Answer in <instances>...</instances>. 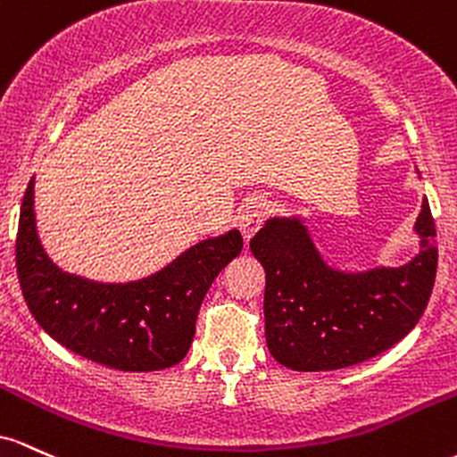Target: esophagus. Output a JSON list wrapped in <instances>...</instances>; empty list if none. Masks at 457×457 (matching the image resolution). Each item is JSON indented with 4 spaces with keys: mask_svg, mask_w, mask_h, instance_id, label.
Returning <instances> with one entry per match:
<instances>
[{
    "mask_svg": "<svg viewBox=\"0 0 457 457\" xmlns=\"http://www.w3.org/2000/svg\"><path fill=\"white\" fill-rule=\"evenodd\" d=\"M268 212H270V203L268 198L263 196H253L242 204V209H239V215H237V224H239V230H242L244 239H250L256 230L261 228V224H263Z\"/></svg>",
    "mask_w": 457,
    "mask_h": 457,
    "instance_id": "obj_1",
    "label": "esophagus"
}]
</instances>
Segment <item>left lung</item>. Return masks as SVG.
I'll list each match as a JSON object with an SVG mask.
<instances>
[{"mask_svg": "<svg viewBox=\"0 0 457 457\" xmlns=\"http://www.w3.org/2000/svg\"><path fill=\"white\" fill-rule=\"evenodd\" d=\"M414 235L419 253L408 263L347 271L328 263L302 215L265 220L250 250L265 270V339L271 356L294 371H332L402 341L421 320L438 265L428 198Z\"/></svg>", "mask_w": 457, "mask_h": 457, "instance_id": "8db88e82", "label": "left lung"}]
</instances>
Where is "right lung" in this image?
Instances as JSON below:
<instances>
[{"label":"right lung","mask_w":457,"mask_h":457,"mask_svg":"<svg viewBox=\"0 0 457 457\" xmlns=\"http://www.w3.org/2000/svg\"><path fill=\"white\" fill-rule=\"evenodd\" d=\"M242 248V233L230 228L129 283L69 274L38 237L32 179L19 215L17 274L34 320L66 350L118 371H160L186 358L203 297Z\"/></svg>","instance_id":"1"}]
</instances>
